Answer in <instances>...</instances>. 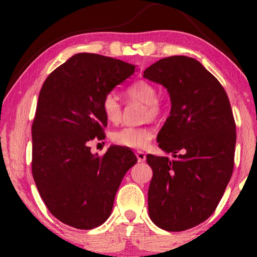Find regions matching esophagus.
<instances>
[{"label": "esophagus", "instance_id": "34e87169", "mask_svg": "<svg viewBox=\"0 0 257 257\" xmlns=\"http://www.w3.org/2000/svg\"><path fill=\"white\" fill-rule=\"evenodd\" d=\"M136 156H137L138 162H144V161L146 160V154L144 153V152H137Z\"/></svg>", "mask_w": 257, "mask_h": 257}]
</instances>
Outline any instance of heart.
<instances>
[{"label": "heart", "instance_id": "1", "mask_svg": "<svg viewBox=\"0 0 257 257\" xmlns=\"http://www.w3.org/2000/svg\"><path fill=\"white\" fill-rule=\"evenodd\" d=\"M127 97L132 101L145 104L143 111V119H155L162 113L163 106L159 98V90L156 87L146 80H138L127 88ZM102 112L105 119L111 123H119L122 118V106L119 98L114 94H107L102 101ZM154 137V130L147 125L138 127H123L112 133L111 139L116 145L129 149L143 150L150 144Z\"/></svg>", "mask_w": 257, "mask_h": 257}]
</instances>
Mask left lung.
<instances>
[{
	"label": "left lung",
	"mask_w": 257,
	"mask_h": 257,
	"mask_svg": "<svg viewBox=\"0 0 257 257\" xmlns=\"http://www.w3.org/2000/svg\"><path fill=\"white\" fill-rule=\"evenodd\" d=\"M144 77L170 95L158 143L176 158L146 156L153 170L149 214L161 229L184 231L208 219L223 196L233 170L236 123L222 85L197 60L161 59Z\"/></svg>",
	"instance_id": "1"
}]
</instances>
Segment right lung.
I'll return each mask as SVG.
<instances>
[{
  "instance_id": "obj_1",
  "label": "right lung",
  "mask_w": 257,
  "mask_h": 257,
  "mask_svg": "<svg viewBox=\"0 0 257 257\" xmlns=\"http://www.w3.org/2000/svg\"><path fill=\"white\" fill-rule=\"evenodd\" d=\"M134 72L121 60L78 53L42 86L32 127L33 177L49 211L70 227L105 222L125 172L137 163L125 147L111 146L99 156L88 146L107 125L104 96Z\"/></svg>"
}]
</instances>
